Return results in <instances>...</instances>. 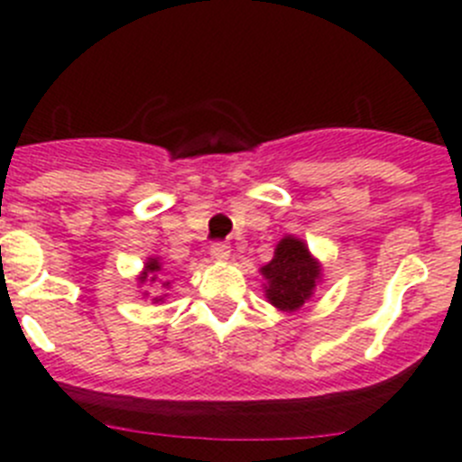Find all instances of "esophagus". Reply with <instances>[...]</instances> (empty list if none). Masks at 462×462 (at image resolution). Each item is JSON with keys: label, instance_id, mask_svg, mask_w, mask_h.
<instances>
[{"label": "esophagus", "instance_id": "34e87169", "mask_svg": "<svg viewBox=\"0 0 462 462\" xmlns=\"http://www.w3.org/2000/svg\"><path fill=\"white\" fill-rule=\"evenodd\" d=\"M209 253H212L214 259L223 261L230 257V245L226 244V241H217V244H212V248H209Z\"/></svg>", "mask_w": 462, "mask_h": 462}]
</instances>
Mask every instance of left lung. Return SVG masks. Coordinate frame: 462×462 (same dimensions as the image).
<instances>
[{"label":"left lung","mask_w":462,"mask_h":462,"mask_svg":"<svg viewBox=\"0 0 462 462\" xmlns=\"http://www.w3.org/2000/svg\"><path fill=\"white\" fill-rule=\"evenodd\" d=\"M268 279L265 295L279 310H297L310 295L319 279V265L310 259L309 248L295 236L279 241L274 259L261 268Z\"/></svg>","instance_id":"1"}]
</instances>
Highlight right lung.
<instances>
[{
  "mask_svg": "<svg viewBox=\"0 0 462 462\" xmlns=\"http://www.w3.org/2000/svg\"><path fill=\"white\" fill-rule=\"evenodd\" d=\"M144 270H147V273H144L143 282H144V279H147V274H152V277H149V282H156V279H158L156 273H161V263H158V259H152L147 265H144ZM162 286H170V282H165V283H162Z\"/></svg>",
  "mask_w": 462,
  "mask_h": 462,
  "instance_id": "add662e5",
  "label": "right lung"
}]
</instances>
